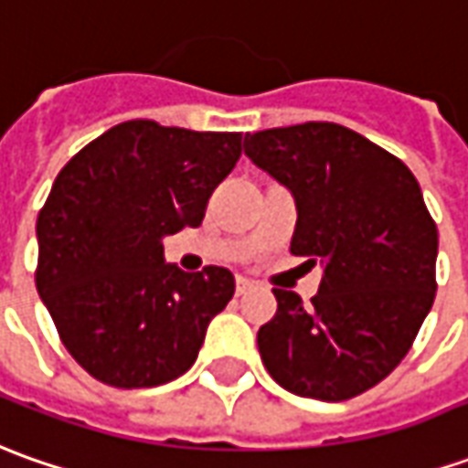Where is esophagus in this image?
I'll use <instances>...</instances> for the list:
<instances>
[{"label":"esophagus","instance_id":"obj_1","mask_svg":"<svg viewBox=\"0 0 468 468\" xmlns=\"http://www.w3.org/2000/svg\"><path fill=\"white\" fill-rule=\"evenodd\" d=\"M250 287H253V282L246 279V276H238V279H235V294H238V297H240V294H246Z\"/></svg>","mask_w":468,"mask_h":468}]
</instances>
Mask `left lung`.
I'll return each mask as SVG.
<instances>
[{
    "mask_svg": "<svg viewBox=\"0 0 468 468\" xmlns=\"http://www.w3.org/2000/svg\"><path fill=\"white\" fill-rule=\"evenodd\" d=\"M246 155L297 202L289 250L323 263L313 304L274 289L259 354L276 384L343 402L408 356L435 300L438 228L397 155L335 122L248 133Z\"/></svg>",
    "mask_w": 468,
    "mask_h": 468,
    "instance_id": "left-lung-1",
    "label": "left lung"
}]
</instances>
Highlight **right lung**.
I'll use <instances>...</instances> for the list:
<instances>
[{"instance_id": "obj_1", "label": "right lung", "mask_w": 468, "mask_h": 468, "mask_svg": "<svg viewBox=\"0 0 468 468\" xmlns=\"http://www.w3.org/2000/svg\"><path fill=\"white\" fill-rule=\"evenodd\" d=\"M240 138L127 120L60 168L37 215L35 287L94 379L158 387L197 361L235 279L222 266L186 274L164 263L161 238L202 222Z\"/></svg>"}]
</instances>
